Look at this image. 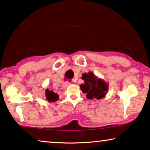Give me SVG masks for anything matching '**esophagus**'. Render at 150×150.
Returning <instances> with one entry per match:
<instances>
[{"instance_id": "34e87169", "label": "esophagus", "mask_w": 150, "mask_h": 150, "mask_svg": "<svg viewBox=\"0 0 150 150\" xmlns=\"http://www.w3.org/2000/svg\"><path fill=\"white\" fill-rule=\"evenodd\" d=\"M71 84H72V83L71 82H64L63 84V85H62V88H67L68 86L69 85H70Z\"/></svg>"}]
</instances>
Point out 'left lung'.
I'll use <instances>...</instances> for the list:
<instances>
[{"label": "left lung", "mask_w": 150, "mask_h": 150, "mask_svg": "<svg viewBox=\"0 0 150 150\" xmlns=\"http://www.w3.org/2000/svg\"><path fill=\"white\" fill-rule=\"evenodd\" d=\"M84 83L80 84V89L90 100H100L104 98L108 91V84L102 78H98L92 72L82 74Z\"/></svg>", "instance_id": "left-lung-1"}]
</instances>
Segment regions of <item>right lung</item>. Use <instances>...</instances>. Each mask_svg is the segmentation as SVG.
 <instances>
[{
  "mask_svg": "<svg viewBox=\"0 0 150 150\" xmlns=\"http://www.w3.org/2000/svg\"><path fill=\"white\" fill-rule=\"evenodd\" d=\"M46 99L48 100L49 102H54L57 101L59 98V96L58 94L54 92L52 90H50L49 89H46L45 91Z\"/></svg>",
  "mask_w": 150,
  "mask_h": 150,
  "instance_id": "add662e5",
  "label": "right lung"
}]
</instances>
